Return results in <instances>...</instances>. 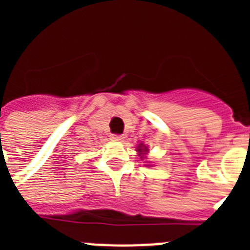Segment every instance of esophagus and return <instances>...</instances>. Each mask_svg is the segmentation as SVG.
Masks as SVG:
<instances>
[{
    "label": "esophagus",
    "mask_w": 250,
    "mask_h": 250,
    "mask_svg": "<svg viewBox=\"0 0 250 250\" xmlns=\"http://www.w3.org/2000/svg\"><path fill=\"white\" fill-rule=\"evenodd\" d=\"M111 139L112 140H115V141H120V140H123V135H118V134H112L111 135Z\"/></svg>",
    "instance_id": "esophagus-1"
}]
</instances>
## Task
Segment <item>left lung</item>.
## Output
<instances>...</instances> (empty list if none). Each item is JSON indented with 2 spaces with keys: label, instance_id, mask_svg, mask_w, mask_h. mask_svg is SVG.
<instances>
[{
  "label": "left lung",
  "instance_id": "obj_1",
  "mask_svg": "<svg viewBox=\"0 0 250 250\" xmlns=\"http://www.w3.org/2000/svg\"><path fill=\"white\" fill-rule=\"evenodd\" d=\"M138 151L143 154V151H147V150H146V147H144V149H143V146H141V145H139V146H138Z\"/></svg>",
  "mask_w": 250,
  "mask_h": 250
}]
</instances>
